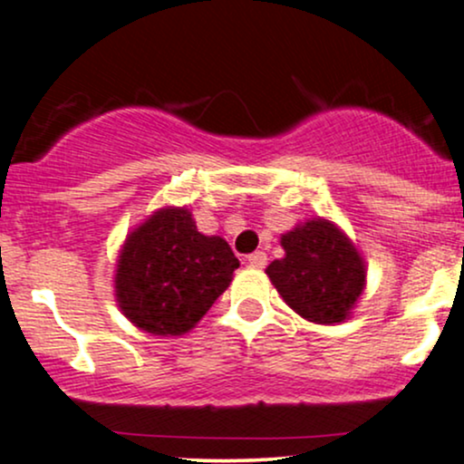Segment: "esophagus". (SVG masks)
<instances>
[{
    "instance_id": "34e87169",
    "label": "esophagus",
    "mask_w": 464,
    "mask_h": 464,
    "mask_svg": "<svg viewBox=\"0 0 464 464\" xmlns=\"http://www.w3.org/2000/svg\"><path fill=\"white\" fill-rule=\"evenodd\" d=\"M246 262L253 266V268H266V264H268V255H266L264 250H255V253L248 255Z\"/></svg>"
}]
</instances>
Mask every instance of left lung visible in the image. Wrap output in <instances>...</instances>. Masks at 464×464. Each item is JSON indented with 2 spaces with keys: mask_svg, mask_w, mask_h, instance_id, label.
Returning <instances> with one entry per match:
<instances>
[{
  "mask_svg": "<svg viewBox=\"0 0 464 464\" xmlns=\"http://www.w3.org/2000/svg\"><path fill=\"white\" fill-rule=\"evenodd\" d=\"M285 257L266 268L284 301L305 321L343 323L366 285V266L353 242L324 218L281 236Z\"/></svg>",
  "mask_w": 464,
  "mask_h": 464,
  "instance_id": "left-lung-1",
  "label": "left lung"
}]
</instances>
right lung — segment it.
Wrapping results in <instances>:
<instances>
[{
  "instance_id": "right-lung-1",
  "label": "right lung",
  "mask_w": 464,
  "mask_h": 464,
  "mask_svg": "<svg viewBox=\"0 0 464 464\" xmlns=\"http://www.w3.org/2000/svg\"><path fill=\"white\" fill-rule=\"evenodd\" d=\"M237 266L227 239L202 236L185 207H165L132 228L120 250L117 305L143 332L183 335L227 290Z\"/></svg>"
}]
</instances>
